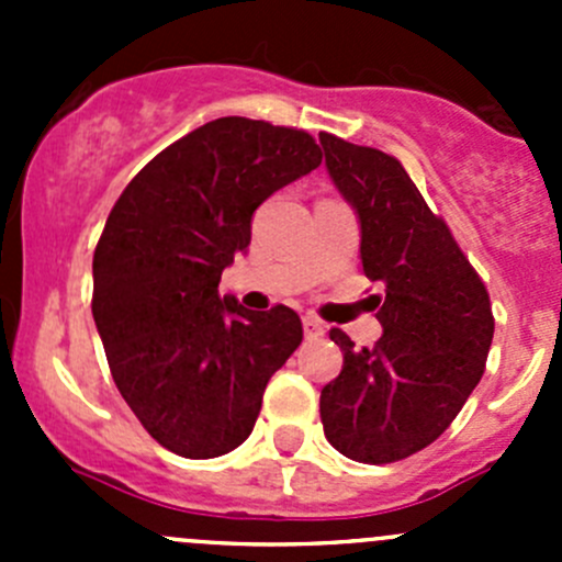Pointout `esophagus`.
Instances as JSON below:
<instances>
[{
  "mask_svg": "<svg viewBox=\"0 0 562 562\" xmlns=\"http://www.w3.org/2000/svg\"><path fill=\"white\" fill-rule=\"evenodd\" d=\"M302 326H304V337L307 339H321L323 334H326V326H323L315 315H304Z\"/></svg>",
  "mask_w": 562,
  "mask_h": 562,
  "instance_id": "1",
  "label": "esophagus"
}]
</instances>
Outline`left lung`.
Instances as JSON below:
<instances>
[{
	"label": "left lung",
	"mask_w": 562,
	"mask_h": 562,
	"mask_svg": "<svg viewBox=\"0 0 562 562\" xmlns=\"http://www.w3.org/2000/svg\"><path fill=\"white\" fill-rule=\"evenodd\" d=\"M326 168L359 214L361 266L383 337L342 348V372L321 391L328 443L348 459L386 464L427 449L449 429L484 375L495 317L490 293L396 157L321 133Z\"/></svg>",
	"instance_id": "left-lung-1"
}]
</instances>
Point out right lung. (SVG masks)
<instances>
[{
	"mask_svg": "<svg viewBox=\"0 0 562 562\" xmlns=\"http://www.w3.org/2000/svg\"><path fill=\"white\" fill-rule=\"evenodd\" d=\"M304 130L223 116L146 162L94 249L92 315L119 394L173 454L212 459L249 438L269 378L302 342L285 304L220 296L271 192L321 166Z\"/></svg>",
	"mask_w": 562,
	"mask_h": 562,
	"instance_id": "1",
	"label": "right lung"
}]
</instances>
